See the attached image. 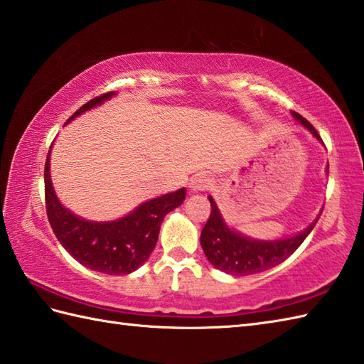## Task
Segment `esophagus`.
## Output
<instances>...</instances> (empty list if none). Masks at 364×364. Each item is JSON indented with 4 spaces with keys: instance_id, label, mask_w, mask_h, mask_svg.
Returning <instances> with one entry per match:
<instances>
[{
    "instance_id": "34e87169",
    "label": "esophagus",
    "mask_w": 364,
    "mask_h": 364,
    "mask_svg": "<svg viewBox=\"0 0 364 364\" xmlns=\"http://www.w3.org/2000/svg\"><path fill=\"white\" fill-rule=\"evenodd\" d=\"M211 184H213L211 175H208V173H197V175L191 180L189 188H191V191H194V192H202V191L210 189Z\"/></svg>"
}]
</instances>
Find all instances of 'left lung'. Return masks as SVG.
<instances>
[{
	"mask_svg": "<svg viewBox=\"0 0 364 364\" xmlns=\"http://www.w3.org/2000/svg\"><path fill=\"white\" fill-rule=\"evenodd\" d=\"M292 115L301 125L310 129L316 137L321 139L318 131L314 129L310 122L297 112H292ZM208 198H210L211 203V214L202 230L200 244H202L208 261L214 267L236 277L259 274L282 264L284 259H288L299 249L300 244L305 241L306 236L311 233V230L318 223V220H314L305 231H301L300 235L294 237L270 242L255 241V239H249L230 230L223 222L214 200L211 197Z\"/></svg>",
	"mask_w": 364,
	"mask_h": 364,
	"instance_id": "1",
	"label": "left lung"
}]
</instances>
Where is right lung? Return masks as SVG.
I'll return each mask as SVG.
<instances>
[{
    "mask_svg": "<svg viewBox=\"0 0 364 364\" xmlns=\"http://www.w3.org/2000/svg\"><path fill=\"white\" fill-rule=\"evenodd\" d=\"M114 92L92 98L82 105L70 119L102 105ZM186 198V189L166 194L145 202L136 210L114 222H87L76 218L59 203L50 178V153L45 162V210L58 241L72 257L97 272L109 275L131 274L150 258L158 242L161 223L166 214L175 210Z\"/></svg>",
    "mask_w": 364,
    "mask_h": 364,
    "instance_id": "1",
    "label": "right lung"
}]
</instances>
